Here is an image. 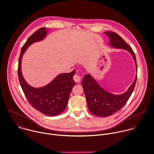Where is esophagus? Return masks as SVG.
Returning a JSON list of instances; mask_svg holds the SVG:
<instances>
[{
  "label": "esophagus",
  "mask_w": 154,
  "mask_h": 154,
  "mask_svg": "<svg viewBox=\"0 0 154 154\" xmlns=\"http://www.w3.org/2000/svg\"><path fill=\"white\" fill-rule=\"evenodd\" d=\"M81 79V77L77 75V74H75L74 76H73V80L76 82H79L80 81Z\"/></svg>",
  "instance_id": "esophagus-1"
}]
</instances>
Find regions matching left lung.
<instances>
[{
	"instance_id": "obj_1",
	"label": "left lung",
	"mask_w": 154,
	"mask_h": 154,
	"mask_svg": "<svg viewBox=\"0 0 154 154\" xmlns=\"http://www.w3.org/2000/svg\"><path fill=\"white\" fill-rule=\"evenodd\" d=\"M104 33L109 37V44L112 47L124 49L132 55L137 69L135 54L127 42L115 32L109 31ZM136 81L137 75L127 92L120 95H114L103 90L90 75H85L82 81V85L91 113L97 116L106 117L116 112L127 102L134 89Z\"/></svg>"
}]
</instances>
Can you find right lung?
<instances>
[{
  "label": "right lung",
  "mask_w": 154,
  "mask_h": 154,
  "mask_svg": "<svg viewBox=\"0 0 154 154\" xmlns=\"http://www.w3.org/2000/svg\"><path fill=\"white\" fill-rule=\"evenodd\" d=\"M47 33L45 27L40 28L24 44L18 60V76L23 93L30 104L45 115L56 116L62 113L67 106L70 93L75 85L73 76L76 70L59 75L50 84L40 88H35L28 85L21 72V61L24 52L32 44L42 41Z\"/></svg>",
  "instance_id": "right-lung-1"
}]
</instances>
